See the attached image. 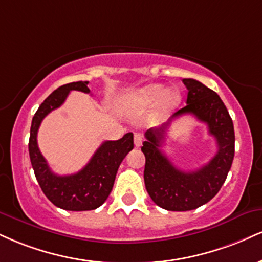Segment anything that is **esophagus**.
<instances>
[{
  "label": "esophagus",
  "mask_w": 262,
  "mask_h": 262,
  "mask_svg": "<svg viewBox=\"0 0 262 262\" xmlns=\"http://www.w3.org/2000/svg\"><path fill=\"white\" fill-rule=\"evenodd\" d=\"M143 141H144V137L141 134H135L134 135V145L137 147H140L141 146V144H143Z\"/></svg>",
  "instance_id": "obj_1"
}]
</instances>
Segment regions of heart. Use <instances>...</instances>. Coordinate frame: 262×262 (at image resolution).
Returning a JSON list of instances; mask_svg holds the SVG:
<instances>
[{
    "label": "heart",
    "instance_id": "obj_1",
    "mask_svg": "<svg viewBox=\"0 0 262 262\" xmlns=\"http://www.w3.org/2000/svg\"><path fill=\"white\" fill-rule=\"evenodd\" d=\"M181 102L177 90H166L162 85L151 84L123 96L119 106L123 108H146L159 103V111L166 113L176 108Z\"/></svg>",
    "mask_w": 262,
    "mask_h": 262
}]
</instances>
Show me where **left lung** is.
I'll list each match as a JSON object with an SVG mask.
<instances>
[{"mask_svg": "<svg viewBox=\"0 0 262 262\" xmlns=\"http://www.w3.org/2000/svg\"><path fill=\"white\" fill-rule=\"evenodd\" d=\"M188 89L187 106L165 124L145 133L141 151L145 155L144 181L154 203L168 211H189L209 203L225 183L234 157V127L225 103L213 90L195 79H183ZM182 114H193L206 122L217 143L216 155L209 164L191 172L176 169L162 152L165 132Z\"/></svg>", "mask_w": 262, "mask_h": 262, "instance_id": "left-lung-1", "label": "left lung"}]
</instances>
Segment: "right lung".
<instances>
[{"label": "right lung", "instance_id": "right-lung-1", "mask_svg": "<svg viewBox=\"0 0 262 262\" xmlns=\"http://www.w3.org/2000/svg\"><path fill=\"white\" fill-rule=\"evenodd\" d=\"M88 84L89 81H74L56 89L40 105L30 128L29 155L37 183L47 199L59 209L68 211L95 210L105 203L113 188L119 165L134 147L133 133H127L119 140L103 141L79 172L57 176L51 171L37 146L36 137L41 122L64 102L69 91L78 90L89 94Z\"/></svg>", "mask_w": 262, "mask_h": 262}]
</instances>
